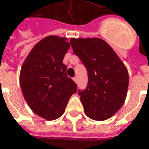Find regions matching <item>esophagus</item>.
<instances>
[{
	"mask_svg": "<svg viewBox=\"0 0 149 149\" xmlns=\"http://www.w3.org/2000/svg\"><path fill=\"white\" fill-rule=\"evenodd\" d=\"M73 81H74L76 83H77V77H73Z\"/></svg>",
	"mask_w": 149,
	"mask_h": 149,
	"instance_id": "obj_1",
	"label": "esophagus"
}]
</instances>
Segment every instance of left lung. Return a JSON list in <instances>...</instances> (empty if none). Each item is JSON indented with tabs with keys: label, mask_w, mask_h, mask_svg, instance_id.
Wrapping results in <instances>:
<instances>
[{
	"label": "left lung",
	"mask_w": 149,
	"mask_h": 149,
	"mask_svg": "<svg viewBox=\"0 0 149 149\" xmlns=\"http://www.w3.org/2000/svg\"><path fill=\"white\" fill-rule=\"evenodd\" d=\"M70 43L87 70V86L78 90L85 114L97 121L111 118L126 99L129 77L125 65L101 38H71Z\"/></svg>",
	"instance_id": "left-lung-1"
}]
</instances>
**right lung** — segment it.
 <instances>
[{"instance_id": "1", "label": "right lung", "mask_w": 149, "mask_h": 149, "mask_svg": "<svg viewBox=\"0 0 149 149\" xmlns=\"http://www.w3.org/2000/svg\"><path fill=\"white\" fill-rule=\"evenodd\" d=\"M69 47L66 38L46 37L31 50L21 68L24 97L33 112L47 120L64 114L70 97L77 90L63 63Z\"/></svg>"}]
</instances>
